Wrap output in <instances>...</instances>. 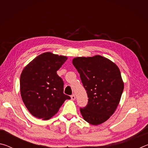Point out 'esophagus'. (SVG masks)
I'll use <instances>...</instances> for the list:
<instances>
[{
    "label": "esophagus",
    "mask_w": 148,
    "mask_h": 148,
    "mask_svg": "<svg viewBox=\"0 0 148 148\" xmlns=\"http://www.w3.org/2000/svg\"><path fill=\"white\" fill-rule=\"evenodd\" d=\"M71 99L72 100V101H74V100L76 99V96H75L74 95H71Z\"/></svg>",
    "instance_id": "34e87169"
}]
</instances>
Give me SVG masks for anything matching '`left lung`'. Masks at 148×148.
Masks as SVG:
<instances>
[{"mask_svg": "<svg viewBox=\"0 0 148 148\" xmlns=\"http://www.w3.org/2000/svg\"><path fill=\"white\" fill-rule=\"evenodd\" d=\"M72 64L89 98L87 106L80 108L82 117L92 125L103 123L116 111L124 89L118 66L99 55L75 57Z\"/></svg>", "mask_w": 148, "mask_h": 148, "instance_id": "8db88e82", "label": "left lung"}]
</instances>
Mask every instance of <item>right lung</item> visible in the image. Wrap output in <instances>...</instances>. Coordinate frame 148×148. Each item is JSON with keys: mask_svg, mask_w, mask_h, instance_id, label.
I'll return each mask as SVG.
<instances>
[{"mask_svg": "<svg viewBox=\"0 0 148 148\" xmlns=\"http://www.w3.org/2000/svg\"><path fill=\"white\" fill-rule=\"evenodd\" d=\"M68 57L43 53L25 67L20 76V92L27 110L34 117L47 120L71 97L63 93L64 83L57 74Z\"/></svg>", "mask_w": 148, "mask_h": 148, "instance_id": "right-lung-1", "label": "right lung"}]
</instances>
